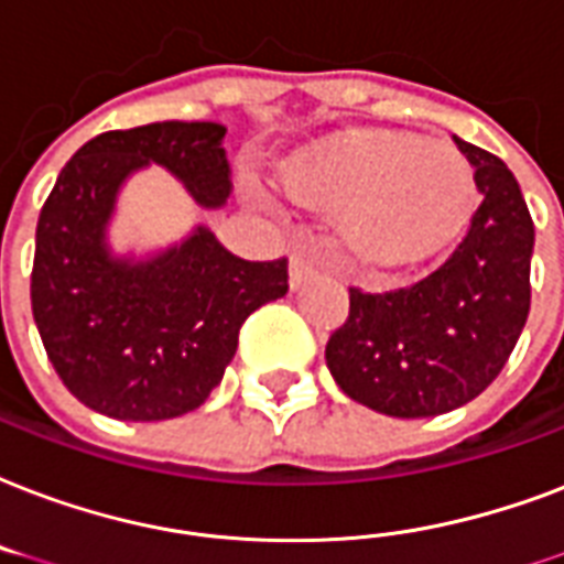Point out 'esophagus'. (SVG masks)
<instances>
[{"mask_svg": "<svg viewBox=\"0 0 564 564\" xmlns=\"http://www.w3.org/2000/svg\"><path fill=\"white\" fill-rule=\"evenodd\" d=\"M291 288H300L305 282V279L312 276L314 273V259L308 256V252H294L291 256Z\"/></svg>", "mask_w": 564, "mask_h": 564, "instance_id": "esophagus-1", "label": "esophagus"}]
</instances>
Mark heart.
<instances>
[{
    "instance_id": "obj_1",
    "label": "heart",
    "mask_w": 564,
    "mask_h": 564,
    "mask_svg": "<svg viewBox=\"0 0 564 564\" xmlns=\"http://www.w3.org/2000/svg\"><path fill=\"white\" fill-rule=\"evenodd\" d=\"M296 205L335 212L344 243L370 261L438 247L468 217L477 178L449 141L412 132H356L296 152L282 164ZM256 194V185H247Z\"/></svg>"
}]
</instances>
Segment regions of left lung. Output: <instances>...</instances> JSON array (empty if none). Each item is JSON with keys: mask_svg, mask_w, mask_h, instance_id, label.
I'll return each mask as SVG.
<instances>
[{"mask_svg": "<svg viewBox=\"0 0 564 564\" xmlns=\"http://www.w3.org/2000/svg\"><path fill=\"white\" fill-rule=\"evenodd\" d=\"M482 203L438 270L409 288H350V317L332 332L326 368L344 394L391 417H435L479 397L512 356L530 314V208L503 161L474 143Z\"/></svg>", "mask_w": 564, "mask_h": 564, "instance_id": "left-lung-1", "label": "left lung"}]
</instances>
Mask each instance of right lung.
<instances>
[{
	"label": "right lung",
	"instance_id": "right-lung-1",
	"mask_svg": "<svg viewBox=\"0 0 564 564\" xmlns=\"http://www.w3.org/2000/svg\"><path fill=\"white\" fill-rule=\"evenodd\" d=\"M220 123L138 126L87 141L41 208L32 312L52 368L78 403L117 421H170L220 386L238 332L288 294V261H243L208 226L143 259L108 241L117 196L159 164L199 208H223L232 182Z\"/></svg>",
	"mask_w": 564,
	"mask_h": 564
}]
</instances>
